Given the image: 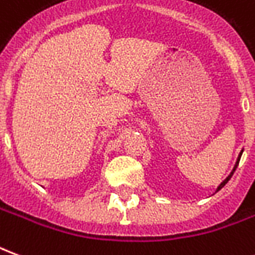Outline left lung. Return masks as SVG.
<instances>
[{
    "instance_id": "1",
    "label": "left lung",
    "mask_w": 255,
    "mask_h": 255,
    "mask_svg": "<svg viewBox=\"0 0 255 255\" xmlns=\"http://www.w3.org/2000/svg\"><path fill=\"white\" fill-rule=\"evenodd\" d=\"M242 153H243V150H242V151H241V154H239V157H238V160H236V164H235V166H234V169H232V172H231L230 175H228V177H227V179H225L224 182L221 183V184H220L219 187H217V190H216V192H217V191H220V190H221V188L224 187L225 184H227V183H228V180H230L231 177H232V175H234V172H235V171H236V168H238V165H239V161H241Z\"/></svg>"
}]
</instances>
